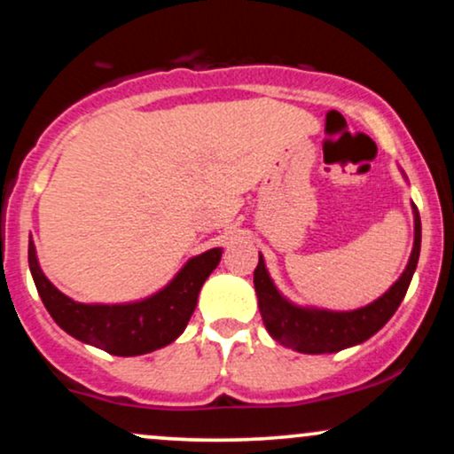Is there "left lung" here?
Returning a JSON list of instances; mask_svg holds the SVG:
<instances>
[{
	"label": "left lung",
	"mask_w": 454,
	"mask_h": 454,
	"mask_svg": "<svg viewBox=\"0 0 454 454\" xmlns=\"http://www.w3.org/2000/svg\"><path fill=\"white\" fill-rule=\"evenodd\" d=\"M401 175L408 181L403 170H401ZM411 213H414V247H411L403 273L380 299L364 307H358V309L335 311L293 303L279 293L275 281L270 279L267 264H264L262 254H260L258 267L254 270V288H256L260 316H262L269 335L281 346L293 348V350L303 354L340 352L346 350V348L358 346V343L376 335L397 311L410 288L416 264H419L420 215L414 202H411Z\"/></svg>",
	"instance_id": "left-lung-1"
}]
</instances>
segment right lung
Wrapping results in <instances>:
<instances>
[{"instance_id": "right-lung-1", "label": "right lung", "mask_w": 454, "mask_h": 454, "mask_svg": "<svg viewBox=\"0 0 454 454\" xmlns=\"http://www.w3.org/2000/svg\"><path fill=\"white\" fill-rule=\"evenodd\" d=\"M222 260V247L190 258L164 288L132 303H78L51 284L29 237V270L51 317L67 335L114 356H140L173 343L194 314L202 284Z\"/></svg>"}]
</instances>
